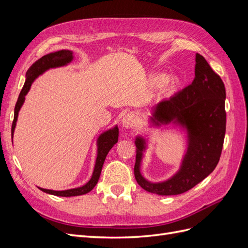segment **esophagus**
<instances>
[{"instance_id": "obj_1", "label": "esophagus", "mask_w": 248, "mask_h": 248, "mask_svg": "<svg viewBox=\"0 0 248 248\" xmlns=\"http://www.w3.org/2000/svg\"><path fill=\"white\" fill-rule=\"evenodd\" d=\"M139 116L136 114V112H128L126 114L123 119H122V125L125 128H132L133 126H136L138 123Z\"/></svg>"}]
</instances>
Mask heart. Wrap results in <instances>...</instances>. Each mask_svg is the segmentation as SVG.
<instances>
[{
  "instance_id": "obj_1",
  "label": "heart",
  "mask_w": 248,
  "mask_h": 248,
  "mask_svg": "<svg viewBox=\"0 0 248 248\" xmlns=\"http://www.w3.org/2000/svg\"><path fill=\"white\" fill-rule=\"evenodd\" d=\"M161 80H163V76H158L157 78H155V82H161ZM174 84H175L174 79H170L168 81V85L169 86H172Z\"/></svg>"
}]
</instances>
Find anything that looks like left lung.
<instances>
[{
	"mask_svg": "<svg viewBox=\"0 0 248 248\" xmlns=\"http://www.w3.org/2000/svg\"><path fill=\"white\" fill-rule=\"evenodd\" d=\"M194 74L196 78L189 86L170 99L157 103L150 118L156 126L174 123L187 131L188 147L177 174L159 183L149 182L142 177L140 162L146 140L141 137L136 139L134 177L148 192L159 196L186 192L211 174L219 161L227 123L226 88L220 77L200 54L196 55Z\"/></svg>",
	"mask_w": 248,
	"mask_h": 248,
	"instance_id": "obj_1",
	"label": "left lung"
}]
</instances>
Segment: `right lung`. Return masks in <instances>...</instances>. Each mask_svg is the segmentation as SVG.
<instances>
[{"label": "right lung", "instance_id": "obj_1", "mask_svg": "<svg viewBox=\"0 0 248 248\" xmlns=\"http://www.w3.org/2000/svg\"><path fill=\"white\" fill-rule=\"evenodd\" d=\"M72 59H73V56H72L71 50L62 49V50L50 52L48 55L43 56L38 60V61H36L31 67H30L26 74L27 79L25 81V85L21 89L17 102L16 104V108H14V119H13L12 127H11L12 139H13L14 129H16V126L18 111L22 107V104H24L25 97L28 94L29 90L31 88L35 78H37L40 74H42L44 71H46L50 68H56V67H61V66L67 65L72 61ZM118 138H119V130L117 126L100 134V137L98 138V140H97V158L95 162L93 175L91 179L89 180V182H87L85 185L78 187V188L61 190V191L44 189V188H40V187L39 189L42 190L43 192H46V193L52 194V196H58V197H77V196H81V194H86L90 192L94 188L97 182H98L104 160H106L107 155L109 152V150L114 147V145L118 141Z\"/></svg>", "mask_w": 248, "mask_h": 248}]
</instances>
